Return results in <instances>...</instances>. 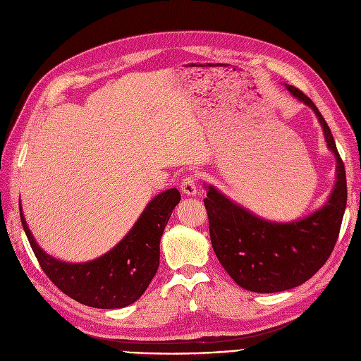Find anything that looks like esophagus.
Returning a JSON list of instances; mask_svg holds the SVG:
<instances>
[{
    "label": "esophagus",
    "mask_w": 361,
    "mask_h": 361,
    "mask_svg": "<svg viewBox=\"0 0 361 361\" xmlns=\"http://www.w3.org/2000/svg\"><path fill=\"white\" fill-rule=\"evenodd\" d=\"M180 189L184 195L188 196H195L196 192H197V184H196V178L193 176H189L185 177L183 181H181V185Z\"/></svg>",
    "instance_id": "34e87169"
}]
</instances>
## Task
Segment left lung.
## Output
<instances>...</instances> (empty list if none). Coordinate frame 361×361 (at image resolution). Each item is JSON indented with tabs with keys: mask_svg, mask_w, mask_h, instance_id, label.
I'll return each mask as SVG.
<instances>
[{
	"mask_svg": "<svg viewBox=\"0 0 361 361\" xmlns=\"http://www.w3.org/2000/svg\"><path fill=\"white\" fill-rule=\"evenodd\" d=\"M286 87L315 113L327 149L336 159V181L324 205L298 220L272 221L205 184L204 202L216 256L238 286L255 293L295 288L317 274L336 244L346 207L345 166L324 117L299 89Z\"/></svg>",
	"mask_w": 361,
	"mask_h": 361,
	"instance_id": "1",
	"label": "left lung"
}]
</instances>
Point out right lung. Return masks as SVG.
<instances>
[{"label": "right lung", "instance_id": "obj_1", "mask_svg": "<svg viewBox=\"0 0 361 361\" xmlns=\"http://www.w3.org/2000/svg\"><path fill=\"white\" fill-rule=\"evenodd\" d=\"M180 199V192L173 188L156 195L118 244L83 263L62 262L47 255L26 224L20 201L19 209L26 238L50 281L86 306L117 310L137 302L152 283L159 268L160 238Z\"/></svg>", "mask_w": 361, "mask_h": 361}]
</instances>
